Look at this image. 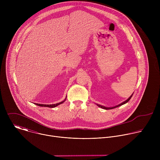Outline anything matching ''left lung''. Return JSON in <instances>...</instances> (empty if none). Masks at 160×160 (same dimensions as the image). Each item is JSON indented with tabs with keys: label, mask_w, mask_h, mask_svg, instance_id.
Instances as JSON below:
<instances>
[{
	"label": "left lung",
	"mask_w": 160,
	"mask_h": 160,
	"mask_svg": "<svg viewBox=\"0 0 160 160\" xmlns=\"http://www.w3.org/2000/svg\"><path fill=\"white\" fill-rule=\"evenodd\" d=\"M132 96H133V94H132V95L127 99V100H126L125 101H124L123 102H122V103H121V104H120L119 105H117V106H114V107H111V108H107V107H104V106H101V105H99V104H97L99 107H100V108H102V109H113V108H117V107H118V106H122V105H123V104H125V103H127V102H128V101H129V100L131 99V98L132 97Z\"/></svg>",
	"instance_id": "1"
}]
</instances>
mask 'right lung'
<instances>
[{
  "label": "right lung",
  "mask_w": 160,
  "mask_h": 160,
  "mask_svg": "<svg viewBox=\"0 0 160 160\" xmlns=\"http://www.w3.org/2000/svg\"><path fill=\"white\" fill-rule=\"evenodd\" d=\"M65 100H66V99H65ZM65 100L63 101H62V102H59V103H57V104H36V105H37V106H42V107L43 106V107H48V108H54V107H56V106H58V105H59V104L63 103V102L65 101Z\"/></svg>",
  "instance_id": "1"
}]
</instances>
